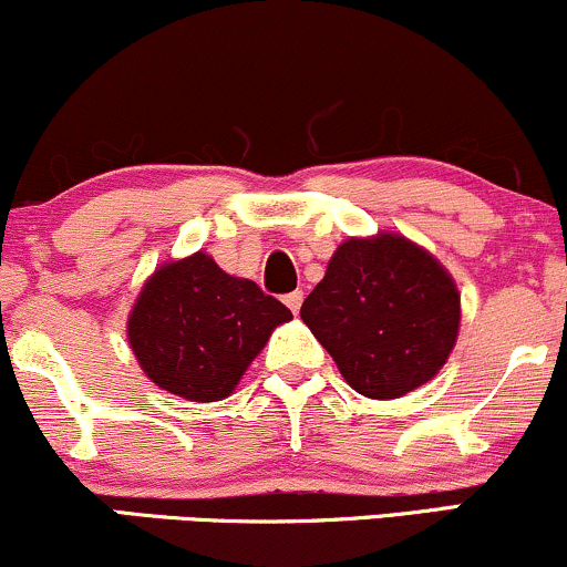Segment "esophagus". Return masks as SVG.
Listing matches in <instances>:
<instances>
[{
    "label": "esophagus",
    "instance_id": "1",
    "mask_svg": "<svg viewBox=\"0 0 567 567\" xmlns=\"http://www.w3.org/2000/svg\"><path fill=\"white\" fill-rule=\"evenodd\" d=\"M285 303L290 306L292 315H298V309H301V303H303V290H292V292H288V296H285Z\"/></svg>",
    "mask_w": 567,
    "mask_h": 567
}]
</instances>
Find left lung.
Wrapping results in <instances>:
<instances>
[{
	"label": "left lung",
	"instance_id": "1",
	"mask_svg": "<svg viewBox=\"0 0 567 567\" xmlns=\"http://www.w3.org/2000/svg\"><path fill=\"white\" fill-rule=\"evenodd\" d=\"M301 320L354 392L396 400L432 381L451 357L461 292L426 247L379 231L336 247Z\"/></svg>",
	"mask_w": 567,
	"mask_h": 567
}]
</instances>
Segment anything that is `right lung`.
I'll return each instance as SVG.
<instances>
[{"mask_svg":"<svg viewBox=\"0 0 567 567\" xmlns=\"http://www.w3.org/2000/svg\"><path fill=\"white\" fill-rule=\"evenodd\" d=\"M292 315L252 279L226 275L205 250L165 261L127 315V343L148 381L188 402L237 389L279 324Z\"/></svg>","mask_w":567,"mask_h":567,"instance_id":"add662e5","label":"right lung"}]
</instances>
